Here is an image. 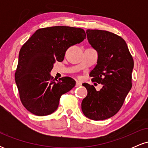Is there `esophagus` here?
Instances as JSON below:
<instances>
[{
    "instance_id": "obj_1",
    "label": "esophagus",
    "mask_w": 148,
    "mask_h": 148,
    "mask_svg": "<svg viewBox=\"0 0 148 148\" xmlns=\"http://www.w3.org/2000/svg\"><path fill=\"white\" fill-rule=\"evenodd\" d=\"M81 86V84L79 82V81H76V87H79V86Z\"/></svg>"
}]
</instances>
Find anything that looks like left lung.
Returning a JSON list of instances; mask_svg holds the SVG:
<instances>
[{
	"instance_id": "1",
	"label": "left lung",
	"mask_w": 148,
	"mask_h": 148,
	"mask_svg": "<svg viewBox=\"0 0 148 148\" xmlns=\"http://www.w3.org/2000/svg\"><path fill=\"white\" fill-rule=\"evenodd\" d=\"M86 33L89 43L98 53L97 64L90 76L92 82L103 87L97 91L93 86L83 84L88 95L83 99L81 109L91 120H106L120 111L132 87L134 60L121 37L101 30L88 29Z\"/></svg>"
}]
</instances>
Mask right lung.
I'll use <instances>...</instances> for the list:
<instances>
[{"mask_svg": "<svg viewBox=\"0 0 148 148\" xmlns=\"http://www.w3.org/2000/svg\"><path fill=\"white\" fill-rule=\"evenodd\" d=\"M86 37L82 28L47 27L37 30L22 46L14 77L20 100L28 111L38 116L51 114L58 107L61 96L75 86L72 78L56 81L50 72L56 60H63L69 47Z\"/></svg>", "mask_w": 148, "mask_h": 148, "instance_id": "add662e5", "label": "right lung"}]
</instances>
